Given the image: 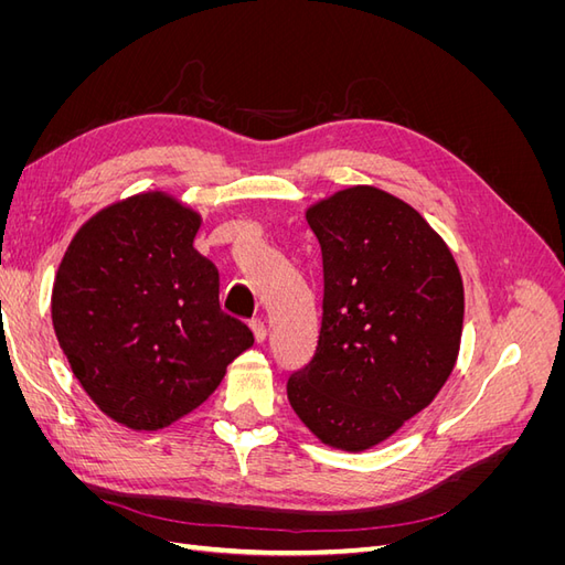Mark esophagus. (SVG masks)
I'll return each instance as SVG.
<instances>
[{"label":"esophagus","instance_id":"obj_1","mask_svg":"<svg viewBox=\"0 0 565 565\" xmlns=\"http://www.w3.org/2000/svg\"><path fill=\"white\" fill-rule=\"evenodd\" d=\"M249 328H252V334H254V341H262L266 339V324H264V320L262 318H254L252 322H249Z\"/></svg>","mask_w":565,"mask_h":565}]
</instances>
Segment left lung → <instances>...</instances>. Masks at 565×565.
I'll list each match as a JSON object with an SVG mask.
<instances>
[{"instance_id": "8db88e82", "label": "left lung", "mask_w": 565, "mask_h": 565, "mask_svg": "<svg viewBox=\"0 0 565 565\" xmlns=\"http://www.w3.org/2000/svg\"><path fill=\"white\" fill-rule=\"evenodd\" d=\"M306 221L322 254V318L311 361L289 374L287 398L322 443L367 450L450 377L465 289L446 243L380 188H347Z\"/></svg>"}]
</instances>
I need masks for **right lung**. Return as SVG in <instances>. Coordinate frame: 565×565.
Segmentation results:
<instances>
[{
	"label": "right lung",
	"instance_id": "obj_1",
	"mask_svg": "<svg viewBox=\"0 0 565 565\" xmlns=\"http://www.w3.org/2000/svg\"><path fill=\"white\" fill-rule=\"evenodd\" d=\"M200 216L162 193L79 228L56 273L51 318L75 377L104 413L156 431L195 409L254 344L221 311L218 270L193 247Z\"/></svg>",
	"mask_w": 565,
	"mask_h": 565
}]
</instances>
